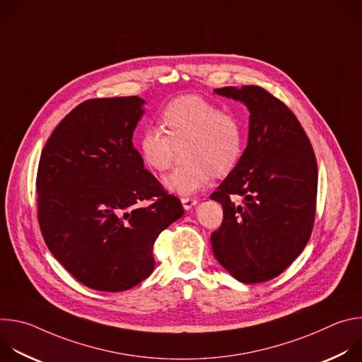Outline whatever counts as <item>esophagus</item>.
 <instances>
[{
	"label": "esophagus",
	"instance_id": "34e87169",
	"mask_svg": "<svg viewBox=\"0 0 362 362\" xmlns=\"http://www.w3.org/2000/svg\"><path fill=\"white\" fill-rule=\"evenodd\" d=\"M196 203H197V200L194 197H182V204L186 211L192 209Z\"/></svg>",
	"mask_w": 362,
	"mask_h": 362
}]
</instances>
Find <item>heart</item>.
<instances>
[{"label": "heart", "mask_w": 362, "mask_h": 362, "mask_svg": "<svg viewBox=\"0 0 362 362\" xmlns=\"http://www.w3.org/2000/svg\"><path fill=\"white\" fill-rule=\"evenodd\" d=\"M162 127H147L137 140V148L147 168L166 172L176 150L183 149L186 166L163 179L165 187L187 196L208 186L214 175L226 176L238 165L242 148V130L238 119L219 110L199 95L172 100L162 113Z\"/></svg>", "instance_id": "b5f03b06"}]
</instances>
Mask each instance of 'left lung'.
<instances>
[{"label":"left lung","instance_id":"obj_1","mask_svg":"<svg viewBox=\"0 0 362 362\" xmlns=\"http://www.w3.org/2000/svg\"><path fill=\"white\" fill-rule=\"evenodd\" d=\"M249 110L247 146L211 199L223 222L211 235L218 262L238 281L259 284L282 274L306 246L315 221L317 159L295 115L257 86L216 88ZM243 197L235 204L230 197Z\"/></svg>","mask_w":362,"mask_h":362}]
</instances>
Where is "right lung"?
I'll return each mask as SVG.
<instances>
[{
    "label": "right lung",
    "instance_id": "right-lung-1",
    "mask_svg": "<svg viewBox=\"0 0 362 362\" xmlns=\"http://www.w3.org/2000/svg\"><path fill=\"white\" fill-rule=\"evenodd\" d=\"M137 95L83 101L56 127L42 148L38 223L56 259L83 285L122 292L154 269L153 243L182 218L144 169L133 132L144 113ZM141 199H153L139 206Z\"/></svg>",
    "mask_w": 362,
    "mask_h": 362
}]
</instances>
